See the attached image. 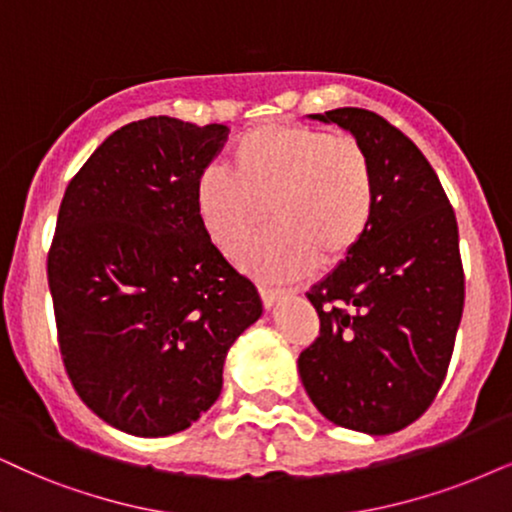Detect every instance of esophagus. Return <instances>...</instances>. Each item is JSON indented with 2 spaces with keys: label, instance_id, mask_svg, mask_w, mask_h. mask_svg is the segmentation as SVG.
Segmentation results:
<instances>
[{
  "label": "esophagus",
  "instance_id": "1",
  "mask_svg": "<svg viewBox=\"0 0 512 512\" xmlns=\"http://www.w3.org/2000/svg\"><path fill=\"white\" fill-rule=\"evenodd\" d=\"M295 290H286V288H269V286H260V297L264 302V307H274V302L281 295H293Z\"/></svg>",
  "mask_w": 512,
  "mask_h": 512
}]
</instances>
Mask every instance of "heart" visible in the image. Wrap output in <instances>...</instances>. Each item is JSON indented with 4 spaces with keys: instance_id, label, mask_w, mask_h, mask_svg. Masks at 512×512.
Listing matches in <instances>:
<instances>
[{
    "instance_id": "heart-1",
    "label": "heart",
    "mask_w": 512,
    "mask_h": 512,
    "mask_svg": "<svg viewBox=\"0 0 512 512\" xmlns=\"http://www.w3.org/2000/svg\"><path fill=\"white\" fill-rule=\"evenodd\" d=\"M231 167L200 174L198 215L217 248L236 257L269 212L274 226L245 252L262 278L333 267L364 241L375 217L373 160L347 134L271 122L238 141Z\"/></svg>"
}]
</instances>
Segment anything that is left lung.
Wrapping results in <instances>:
<instances>
[{
    "label": "left lung",
    "mask_w": 512,
    "mask_h": 512,
    "mask_svg": "<svg viewBox=\"0 0 512 512\" xmlns=\"http://www.w3.org/2000/svg\"><path fill=\"white\" fill-rule=\"evenodd\" d=\"M312 118L366 148L378 203L364 241L307 293L321 328L297 368L328 420L390 435L430 409L449 371L465 300L456 215L428 158L378 113Z\"/></svg>",
    "instance_id": "left-lung-1"
}]
</instances>
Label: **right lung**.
<instances>
[{"instance_id":"right-lung-1","label":"right lung","mask_w":512,"mask_h":512,"mask_svg":"<svg viewBox=\"0 0 512 512\" xmlns=\"http://www.w3.org/2000/svg\"><path fill=\"white\" fill-rule=\"evenodd\" d=\"M226 125L113 132L70 179L47 257L58 349L77 397L127 435L189 428L222 392L229 347L262 314L198 215Z\"/></svg>"}]
</instances>
